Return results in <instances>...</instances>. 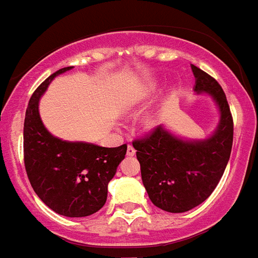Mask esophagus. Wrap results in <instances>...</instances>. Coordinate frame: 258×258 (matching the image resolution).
Returning a JSON list of instances; mask_svg holds the SVG:
<instances>
[{
  "label": "esophagus",
  "instance_id": "obj_1",
  "mask_svg": "<svg viewBox=\"0 0 258 258\" xmlns=\"http://www.w3.org/2000/svg\"><path fill=\"white\" fill-rule=\"evenodd\" d=\"M135 154H136V150H135V147H133V146H127V150H126L127 157H133Z\"/></svg>",
  "mask_w": 258,
  "mask_h": 258
}]
</instances>
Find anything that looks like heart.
Here are the masks:
<instances>
[{"label": "heart", "mask_w": 258, "mask_h": 258, "mask_svg": "<svg viewBox=\"0 0 258 258\" xmlns=\"http://www.w3.org/2000/svg\"><path fill=\"white\" fill-rule=\"evenodd\" d=\"M144 123H146V126L147 127H151L155 125V118H152L151 115H148L144 118Z\"/></svg>", "instance_id": "1"}]
</instances>
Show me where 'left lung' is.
Instances as JSON below:
<instances>
[{"mask_svg": "<svg viewBox=\"0 0 258 258\" xmlns=\"http://www.w3.org/2000/svg\"><path fill=\"white\" fill-rule=\"evenodd\" d=\"M197 95H210L219 108V125L206 139H183L163 125L135 140L142 180L151 202L169 213H184L205 202L217 187L231 155L234 122L223 88L191 64Z\"/></svg>", "mask_w": 258, "mask_h": 258, "instance_id": "obj_1", "label": "left lung"}]
</instances>
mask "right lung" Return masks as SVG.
Listing matches in <instances>:
<instances>
[{
  "label": "right lung",
  "instance_id": "right-lung-1",
  "mask_svg": "<svg viewBox=\"0 0 258 258\" xmlns=\"http://www.w3.org/2000/svg\"><path fill=\"white\" fill-rule=\"evenodd\" d=\"M71 69L57 70L30 99L23 129L24 166L31 187L48 208L66 217H86L106 204L108 183L127 147L66 142L45 127L39 116V99L57 75Z\"/></svg>",
  "mask_w": 258,
  "mask_h": 258
}]
</instances>
